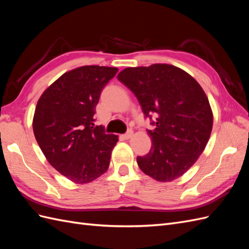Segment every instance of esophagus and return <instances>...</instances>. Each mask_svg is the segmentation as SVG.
<instances>
[{
    "label": "esophagus",
    "instance_id": "34e87169",
    "mask_svg": "<svg viewBox=\"0 0 249 249\" xmlns=\"http://www.w3.org/2000/svg\"><path fill=\"white\" fill-rule=\"evenodd\" d=\"M132 136H133V132H132V131H129L126 134L123 135V137H124V139H126V140H129Z\"/></svg>",
    "mask_w": 249,
    "mask_h": 249
}]
</instances>
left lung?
<instances>
[{
	"label": "left lung",
	"instance_id": "left-lung-1",
	"mask_svg": "<svg viewBox=\"0 0 249 249\" xmlns=\"http://www.w3.org/2000/svg\"><path fill=\"white\" fill-rule=\"evenodd\" d=\"M118 80L136 95L145 116H157L147 130L152 148L137 157L139 168L158 182H172L193 166L205 150L213 112L198 82L182 69L165 63L127 67Z\"/></svg>",
	"mask_w": 249,
	"mask_h": 249
}]
</instances>
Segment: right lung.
I'll list each match as a JSON object with an SVG mask.
<instances>
[{"instance_id": "right-lung-1", "label": "right lung", "mask_w": 249, "mask_h": 249, "mask_svg": "<svg viewBox=\"0 0 249 249\" xmlns=\"http://www.w3.org/2000/svg\"><path fill=\"white\" fill-rule=\"evenodd\" d=\"M117 67L85 65L66 71L44 90L33 117V132L48 162L66 178L87 184L109 168L117 135L94 126L103 88Z\"/></svg>"}]
</instances>
